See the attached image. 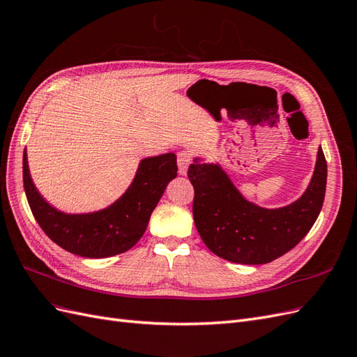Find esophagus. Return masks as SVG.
<instances>
[{
	"label": "esophagus",
	"mask_w": 357,
	"mask_h": 357,
	"mask_svg": "<svg viewBox=\"0 0 357 357\" xmlns=\"http://www.w3.org/2000/svg\"><path fill=\"white\" fill-rule=\"evenodd\" d=\"M190 162H192V155L188 152V150H181V152H178L177 164H178V172L181 176H186Z\"/></svg>",
	"instance_id": "esophagus-1"
}]
</instances>
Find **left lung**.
<instances>
[{"label": "left lung", "mask_w": 357, "mask_h": 357, "mask_svg": "<svg viewBox=\"0 0 357 357\" xmlns=\"http://www.w3.org/2000/svg\"><path fill=\"white\" fill-rule=\"evenodd\" d=\"M188 177L195 190L193 220L205 245L229 262L262 265L291 250L312 228L325 199L328 165L319 147L314 174L304 195L273 210L244 199L218 164L195 159Z\"/></svg>", "instance_id": "left-lung-1"}]
</instances>
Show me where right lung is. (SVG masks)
Listing matches in <instances>:
<instances>
[{"instance_id": "right-lung-1", "label": "right lung", "mask_w": 357, "mask_h": 357, "mask_svg": "<svg viewBox=\"0 0 357 357\" xmlns=\"http://www.w3.org/2000/svg\"><path fill=\"white\" fill-rule=\"evenodd\" d=\"M177 177L174 153L139 162L131 186L110 207L88 214L58 211L41 198L29 176L24 152V188L32 214L49 238L63 250L100 259L125 253L142 238L168 183Z\"/></svg>"}]
</instances>
